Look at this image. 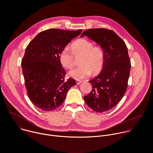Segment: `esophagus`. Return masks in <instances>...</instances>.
<instances>
[{"instance_id": "obj_1", "label": "esophagus", "mask_w": 153, "mask_h": 153, "mask_svg": "<svg viewBox=\"0 0 153 153\" xmlns=\"http://www.w3.org/2000/svg\"><path fill=\"white\" fill-rule=\"evenodd\" d=\"M76 82L77 85H80V84L82 83V81H81V80H76Z\"/></svg>"}]
</instances>
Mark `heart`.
<instances>
[{
    "mask_svg": "<svg viewBox=\"0 0 153 153\" xmlns=\"http://www.w3.org/2000/svg\"><path fill=\"white\" fill-rule=\"evenodd\" d=\"M72 52L68 47L63 48L59 54V60L62 66L66 69L71 68L74 64V57L81 56L79 67L71 70L69 75L75 79H82L99 74L105 63L103 50L98 46H94L92 42L79 39L71 45Z\"/></svg>",
    "mask_w": 153,
    "mask_h": 153,
    "instance_id": "obj_1",
    "label": "heart"
}]
</instances>
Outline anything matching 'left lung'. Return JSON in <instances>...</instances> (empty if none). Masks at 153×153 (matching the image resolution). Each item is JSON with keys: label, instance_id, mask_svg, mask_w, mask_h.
I'll list each match as a JSON object with an SVG mask.
<instances>
[{"label": "left lung", "instance_id": "1", "mask_svg": "<svg viewBox=\"0 0 153 153\" xmlns=\"http://www.w3.org/2000/svg\"><path fill=\"white\" fill-rule=\"evenodd\" d=\"M86 36L102 47L105 63L100 73L89 80L93 89L88 95L84 96V100L93 111L103 113L116 106L124 96L128 87L131 62L125 43L113 31L88 29L80 36Z\"/></svg>", "mask_w": 153, "mask_h": 153}]
</instances>
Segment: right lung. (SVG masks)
Here are the masks:
<instances>
[{
    "label": "right lung",
    "mask_w": 153,
    "mask_h": 153,
    "mask_svg": "<svg viewBox=\"0 0 153 153\" xmlns=\"http://www.w3.org/2000/svg\"><path fill=\"white\" fill-rule=\"evenodd\" d=\"M82 31H43L26 48L21 62L25 85L29 99L40 110H56L63 103L68 90L76 85L74 79L65 80L66 72L59 62V54Z\"/></svg>",
    "instance_id": "obj_1"
}]
</instances>
